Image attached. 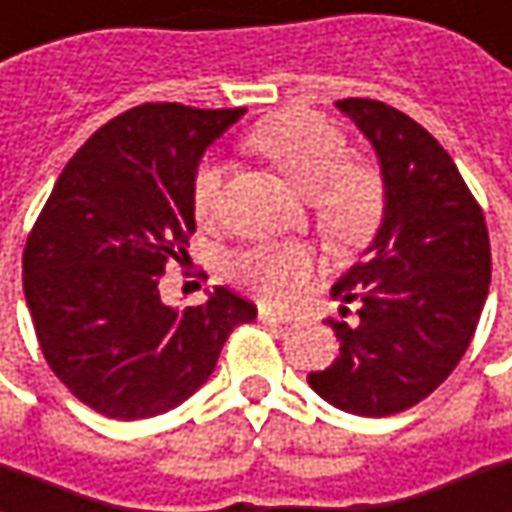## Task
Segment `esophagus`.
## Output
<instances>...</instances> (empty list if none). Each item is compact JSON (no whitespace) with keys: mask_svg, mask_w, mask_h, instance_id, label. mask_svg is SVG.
<instances>
[{"mask_svg":"<svg viewBox=\"0 0 512 512\" xmlns=\"http://www.w3.org/2000/svg\"><path fill=\"white\" fill-rule=\"evenodd\" d=\"M259 319L267 322V325H285V322H290V313H285V310H273L270 305H259Z\"/></svg>","mask_w":512,"mask_h":512,"instance_id":"34e87169","label":"esophagus"}]
</instances>
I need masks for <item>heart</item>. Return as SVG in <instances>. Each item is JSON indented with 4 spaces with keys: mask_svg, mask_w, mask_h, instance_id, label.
<instances>
[{
    "mask_svg": "<svg viewBox=\"0 0 512 512\" xmlns=\"http://www.w3.org/2000/svg\"><path fill=\"white\" fill-rule=\"evenodd\" d=\"M247 145L262 153L299 193L313 196L322 225L333 233H353L373 216L379 185L370 170L344 165L347 142L319 116L285 113L250 133ZM222 199V168L207 162L193 179V210L202 222L216 219ZM233 273L270 299H285L307 273L302 247L262 245L233 259Z\"/></svg>",
    "mask_w": 512,
    "mask_h": 512,
    "instance_id": "1",
    "label": "heart"
}]
</instances>
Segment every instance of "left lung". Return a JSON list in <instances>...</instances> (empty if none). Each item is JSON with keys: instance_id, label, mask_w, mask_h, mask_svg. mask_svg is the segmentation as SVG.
Returning <instances> with one entry per match:
<instances>
[{"instance_id": "8db88e82", "label": "left lung", "mask_w": 512, "mask_h": 512, "mask_svg": "<svg viewBox=\"0 0 512 512\" xmlns=\"http://www.w3.org/2000/svg\"><path fill=\"white\" fill-rule=\"evenodd\" d=\"M336 108L379 162L382 219L333 299L350 322H330L339 353L307 384L353 416L382 419L430 396L453 373L490 290V239L476 199L427 130L373 99Z\"/></svg>"}]
</instances>
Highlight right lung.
<instances>
[{"label":"right lung","mask_w":512,"mask_h":512,"mask_svg":"<svg viewBox=\"0 0 512 512\" xmlns=\"http://www.w3.org/2000/svg\"><path fill=\"white\" fill-rule=\"evenodd\" d=\"M245 110L139 105L99 128L50 190L22 259L39 347L70 393L110 419H150L210 379L256 307L227 287L165 305L159 279L196 233L193 179Z\"/></svg>","instance_id":"right-lung-1"}]
</instances>
